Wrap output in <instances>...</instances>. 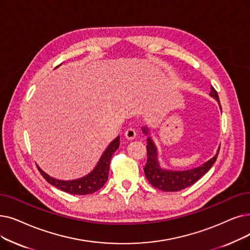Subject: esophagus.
Instances as JSON below:
<instances>
[{"label": "esophagus", "instance_id": "obj_1", "mask_svg": "<svg viewBox=\"0 0 250 250\" xmlns=\"http://www.w3.org/2000/svg\"><path fill=\"white\" fill-rule=\"evenodd\" d=\"M125 138L127 140H133V139L136 138L137 133H136V131H135L134 128H127L126 131L125 132Z\"/></svg>", "mask_w": 250, "mask_h": 250}]
</instances>
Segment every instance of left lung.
<instances>
[{
  "mask_svg": "<svg viewBox=\"0 0 250 250\" xmlns=\"http://www.w3.org/2000/svg\"><path fill=\"white\" fill-rule=\"evenodd\" d=\"M210 90L209 96L216 100L222 109L218 93L213 89V86H210ZM142 132L147 137V162L144 167L145 177L152 186L161 191L176 192L192 186L194 183H196L210 169L219 155L220 147L216 150V153L213 155V157L204 162L200 167L183 170L164 168L160 166V162L158 160V149L151 137L147 125L142 126Z\"/></svg>",
  "mask_w": 250,
  "mask_h": 250,
  "instance_id": "1",
  "label": "left lung"
}]
</instances>
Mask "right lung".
<instances>
[{"label":"right lung","mask_w":250,"mask_h":250,"mask_svg":"<svg viewBox=\"0 0 250 250\" xmlns=\"http://www.w3.org/2000/svg\"><path fill=\"white\" fill-rule=\"evenodd\" d=\"M61 65V64H60ZM119 136H117L112 142L107 146L103 154L101 155L98 164L96 165L93 170H91L88 175H85L82 178L75 179V180H58L49 176L42 170L39 166L38 168L42 176L45 178V180L51 184L52 186L60 189L69 194L73 195H86L92 194L96 191H98L100 188L104 186L109 175V167H110V160L112 154L118 149L119 147Z\"/></svg>","instance_id":"obj_1"}]
</instances>
